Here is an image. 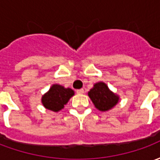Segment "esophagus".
<instances>
[{"label": "esophagus", "instance_id": "1", "mask_svg": "<svg viewBox=\"0 0 160 160\" xmlns=\"http://www.w3.org/2000/svg\"><path fill=\"white\" fill-rule=\"evenodd\" d=\"M76 92L78 94H82V93H84L85 92H84V89H79V90L76 91Z\"/></svg>", "mask_w": 160, "mask_h": 160}]
</instances>
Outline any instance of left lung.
Wrapping results in <instances>:
<instances>
[{
    "label": "left lung",
    "instance_id": "left-lung-1",
    "mask_svg": "<svg viewBox=\"0 0 160 160\" xmlns=\"http://www.w3.org/2000/svg\"><path fill=\"white\" fill-rule=\"evenodd\" d=\"M88 96L95 107L100 111H107L114 107L119 101V97L112 92L104 82H98L88 92Z\"/></svg>",
    "mask_w": 160,
    "mask_h": 160
}]
</instances>
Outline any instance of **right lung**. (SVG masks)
<instances>
[{
	"label": "right lung",
	"instance_id": "obj_1",
	"mask_svg": "<svg viewBox=\"0 0 160 160\" xmlns=\"http://www.w3.org/2000/svg\"><path fill=\"white\" fill-rule=\"evenodd\" d=\"M74 95L71 88H65L61 85L55 84L42 97V105L49 111H60Z\"/></svg>",
	"mask_w": 160,
	"mask_h": 160
}]
</instances>
